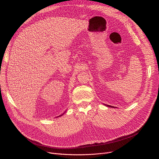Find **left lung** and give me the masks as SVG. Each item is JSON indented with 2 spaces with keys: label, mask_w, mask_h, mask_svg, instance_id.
Masks as SVG:
<instances>
[{
  "label": "left lung",
  "mask_w": 159,
  "mask_h": 159,
  "mask_svg": "<svg viewBox=\"0 0 159 159\" xmlns=\"http://www.w3.org/2000/svg\"><path fill=\"white\" fill-rule=\"evenodd\" d=\"M107 107H112V106H109V105H107Z\"/></svg>",
  "instance_id": "obj_1"
}]
</instances>
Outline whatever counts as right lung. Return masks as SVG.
Masks as SVG:
<instances>
[{"label":"right lung","instance_id":"add662e5","mask_svg":"<svg viewBox=\"0 0 159 159\" xmlns=\"http://www.w3.org/2000/svg\"><path fill=\"white\" fill-rule=\"evenodd\" d=\"M62 115H63V114H62ZM62 115H60V116H62Z\"/></svg>","mask_w":159,"mask_h":159}]
</instances>
